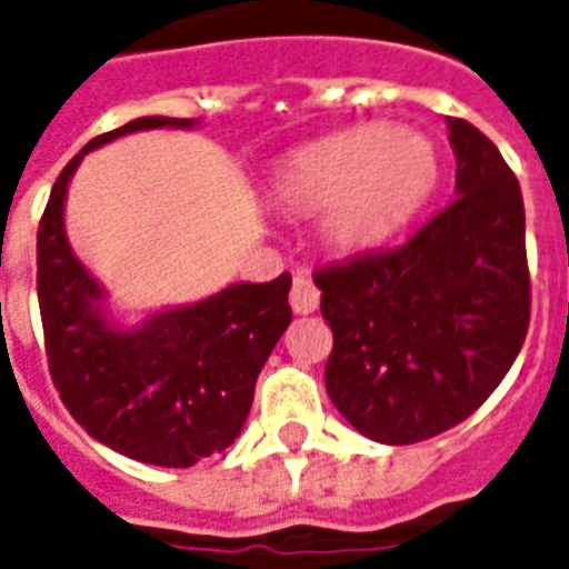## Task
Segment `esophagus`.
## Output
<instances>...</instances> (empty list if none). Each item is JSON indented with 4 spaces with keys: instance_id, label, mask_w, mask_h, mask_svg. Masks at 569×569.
Wrapping results in <instances>:
<instances>
[{
    "instance_id": "1",
    "label": "esophagus",
    "mask_w": 569,
    "mask_h": 569,
    "mask_svg": "<svg viewBox=\"0 0 569 569\" xmlns=\"http://www.w3.org/2000/svg\"><path fill=\"white\" fill-rule=\"evenodd\" d=\"M289 303L298 315H312L321 303V292H318V286L309 280V277H298L292 286V292H289Z\"/></svg>"
}]
</instances>
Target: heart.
Returning <instances> with one entry per match:
<instances>
[{
  "mask_svg": "<svg viewBox=\"0 0 569 569\" xmlns=\"http://www.w3.org/2000/svg\"><path fill=\"white\" fill-rule=\"evenodd\" d=\"M437 181L433 147L410 132L352 130L295 152L274 193L295 211H321L323 240L365 251L413 217Z\"/></svg>",
  "mask_w": 569,
  "mask_h": 569,
  "instance_id": "heart-1",
  "label": "heart"
}]
</instances>
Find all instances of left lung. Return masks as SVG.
<instances>
[{"instance_id":"obj_1","label":"left lung","mask_w":569,"mask_h":569,"mask_svg":"<svg viewBox=\"0 0 569 569\" xmlns=\"http://www.w3.org/2000/svg\"><path fill=\"white\" fill-rule=\"evenodd\" d=\"M455 199L405 246L315 274L332 327L327 393L358 433L410 446L471 417L529 327L527 222L500 150L448 118Z\"/></svg>"}]
</instances>
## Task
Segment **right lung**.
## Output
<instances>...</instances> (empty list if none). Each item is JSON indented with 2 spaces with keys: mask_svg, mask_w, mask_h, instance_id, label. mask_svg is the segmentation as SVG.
Returning a JSON list of instances; mask_svg holds the SVG:
<instances>
[{
  "mask_svg": "<svg viewBox=\"0 0 569 569\" xmlns=\"http://www.w3.org/2000/svg\"><path fill=\"white\" fill-rule=\"evenodd\" d=\"M196 118L147 114L92 138L63 167L37 231V298L49 370L69 413L118 455L188 469L240 437L266 358L292 321L283 271L123 323L66 237V193L89 150L141 130H193Z\"/></svg>",
  "mask_w": 569,
  "mask_h": 569,
  "instance_id": "obj_1",
  "label": "right lung"
}]
</instances>
